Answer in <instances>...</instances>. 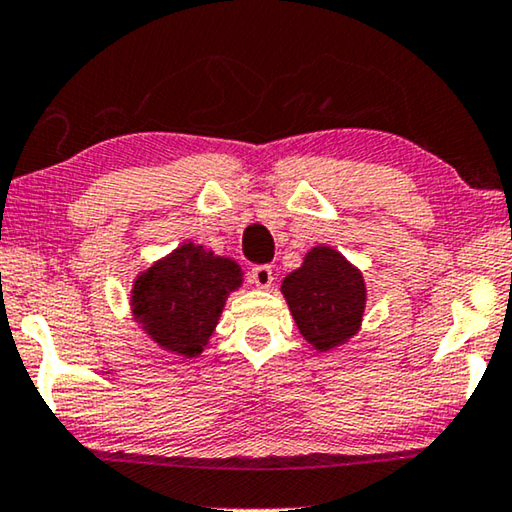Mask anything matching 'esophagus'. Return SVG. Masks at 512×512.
I'll return each mask as SVG.
<instances>
[{
    "instance_id": "esophagus-1",
    "label": "esophagus",
    "mask_w": 512,
    "mask_h": 512,
    "mask_svg": "<svg viewBox=\"0 0 512 512\" xmlns=\"http://www.w3.org/2000/svg\"><path fill=\"white\" fill-rule=\"evenodd\" d=\"M250 280H253L259 289L271 287V282H273V269H271V266H266V264L253 266V271H250Z\"/></svg>"
}]
</instances>
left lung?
<instances>
[{"label": "left lung", "mask_w": 512, "mask_h": 512, "mask_svg": "<svg viewBox=\"0 0 512 512\" xmlns=\"http://www.w3.org/2000/svg\"><path fill=\"white\" fill-rule=\"evenodd\" d=\"M282 294L303 338L322 352L352 338L361 326L363 276L331 248H312L301 269L282 282Z\"/></svg>", "instance_id": "1"}]
</instances>
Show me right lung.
Wrapping results in <instances>:
<instances>
[{
	"label": "right lung",
	"instance_id": "1",
	"mask_svg": "<svg viewBox=\"0 0 512 512\" xmlns=\"http://www.w3.org/2000/svg\"><path fill=\"white\" fill-rule=\"evenodd\" d=\"M241 285L232 259L186 243L151 266L133 289V312L160 347L197 356L218 324L227 294Z\"/></svg>",
	"mask_w": 512,
	"mask_h": 512
}]
</instances>
